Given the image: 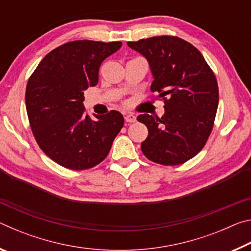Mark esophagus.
Returning a JSON list of instances; mask_svg holds the SVG:
<instances>
[{"label": "esophagus", "mask_w": 251, "mask_h": 251, "mask_svg": "<svg viewBox=\"0 0 251 251\" xmlns=\"http://www.w3.org/2000/svg\"><path fill=\"white\" fill-rule=\"evenodd\" d=\"M125 121L127 123H134V122H136V116L134 115V114H131V113L125 114Z\"/></svg>", "instance_id": "1"}]
</instances>
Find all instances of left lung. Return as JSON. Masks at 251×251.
Segmentation results:
<instances>
[{
	"instance_id": "8db88e82",
	"label": "left lung",
	"mask_w": 251,
	"mask_h": 251,
	"mask_svg": "<svg viewBox=\"0 0 251 251\" xmlns=\"http://www.w3.org/2000/svg\"><path fill=\"white\" fill-rule=\"evenodd\" d=\"M150 63L151 91L164 100L160 118L142 114L146 125L143 154L154 163L176 166L192 159L209 138L218 107L217 79L201 53L177 36L161 35L127 42Z\"/></svg>"
}]
</instances>
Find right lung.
Returning <instances> with one entry per match:
<instances>
[{"label": "right lung", "instance_id": "add662e5", "mask_svg": "<svg viewBox=\"0 0 251 251\" xmlns=\"http://www.w3.org/2000/svg\"><path fill=\"white\" fill-rule=\"evenodd\" d=\"M122 42L73 41L46 55L25 92L28 122L37 145L61 166L84 171L101 163L124 125L117 110L85 113L84 91L99 83V70Z\"/></svg>", "mask_w": 251, "mask_h": 251}]
</instances>
